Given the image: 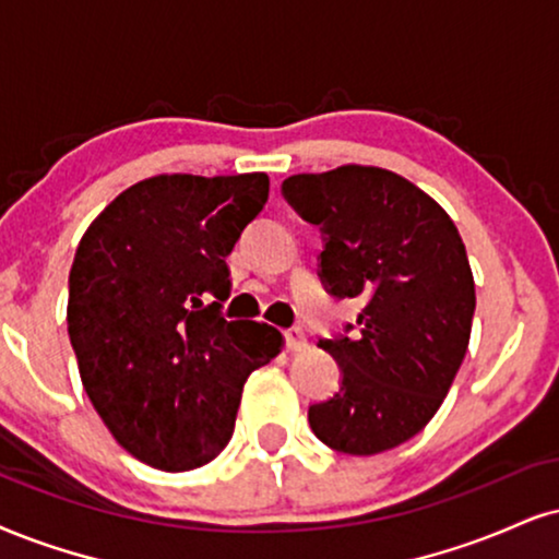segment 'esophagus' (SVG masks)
Returning <instances> with one entry per match:
<instances>
[{
  "label": "esophagus",
  "instance_id": "obj_1",
  "mask_svg": "<svg viewBox=\"0 0 559 559\" xmlns=\"http://www.w3.org/2000/svg\"><path fill=\"white\" fill-rule=\"evenodd\" d=\"M285 342H287V349H290V353H306V349H308V336L300 326L287 329Z\"/></svg>",
  "mask_w": 559,
  "mask_h": 559
}]
</instances>
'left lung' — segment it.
Segmentation results:
<instances>
[{
    "instance_id": "1",
    "label": "left lung",
    "mask_w": 559,
    "mask_h": 559,
    "mask_svg": "<svg viewBox=\"0 0 559 559\" xmlns=\"http://www.w3.org/2000/svg\"><path fill=\"white\" fill-rule=\"evenodd\" d=\"M282 194L319 225L321 282L357 298V323L319 347L342 385L308 409L321 443L373 456L415 438L440 409L469 347L474 277L453 219L406 178L373 165L285 178Z\"/></svg>"
}]
</instances>
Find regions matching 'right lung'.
<instances>
[{
	"mask_svg": "<svg viewBox=\"0 0 559 559\" xmlns=\"http://www.w3.org/2000/svg\"><path fill=\"white\" fill-rule=\"evenodd\" d=\"M266 174H163L90 223L69 272L67 329L116 443L165 472L210 464L253 370L280 355L269 323L227 321V257L264 210Z\"/></svg>",
	"mask_w": 559,
	"mask_h": 559,
	"instance_id": "right-lung-1",
	"label": "right lung"
}]
</instances>
